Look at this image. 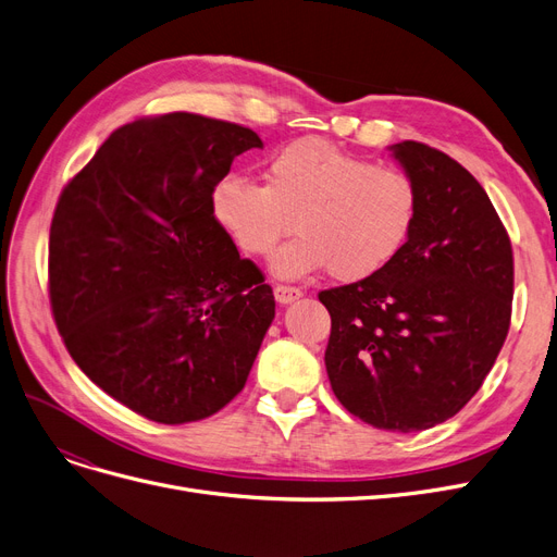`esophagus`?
Instances as JSON below:
<instances>
[{"label":"esophagus","instance_id":"1","mask_svg":"<svg viewBox=\"0 0 557 557\" xmlns=\"http://www.w3.org/2000/svg\"><path fill=\"white\" fill-rule=\"evenodd\" d=\"M301 295H304V293L299 290V287H295V285H276V287H274V297H276V301L283 304V306L297 301Z\"/></svg>","mask_w":557,"mask_h":557}]
</instances>
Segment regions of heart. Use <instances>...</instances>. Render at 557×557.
Returning a JSON list of instances; mask_svg holds the SVG:
<instances>
[{
  "instance_id": "obj_1",
  "label": "heart",
  "mask_w": 557,
  "mask_h": 557,
  "mask_svg": "<svg viewBox=\"0 0 557 557\" xmlns=\"http://www.w3.org/2000/svg\"><path fill=\"white\" fill-rule=\"evenodd\" d=\"M264 185L226 175L212 189L216 224L249 256H272L281 278L331 272L366 281L403 253L416 228L420 191L395 166L345 152L322 139H301L278 150L264 169Z\"/></svg>"
}]
</instances>
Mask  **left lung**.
<instances>
[{
    "label": "left lung",
    "mask_w": 557,
    "mask_h": 557,
    "mask_svg": "<svg viewBox=\"0 0 557 557\" xmlns=\"http://www.w3.org/2000/svg\"><path fill=\"white\" fill-rule=\"evenodd\" d=\"M420 191L416 228L386 270L331 287L326 374L341 405L391 432L453 418L507 338L515 258L475 177L418 141L391 146Z\"/></svg>",
    "instance_id": "left-lung-1"
}]
</instances>
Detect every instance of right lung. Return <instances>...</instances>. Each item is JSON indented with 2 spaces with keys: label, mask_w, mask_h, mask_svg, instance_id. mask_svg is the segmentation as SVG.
I'll return each mask as SVG.
<instances>
[{
  "label": "right lung",
  "mask_w": 557,
  "mask_h": 557,
  "mask_svg": "<svg viewBox=\"0 0 557 557\" xmlns=\"http://www.w3.org/2000/svg\"><path fill=\"white\" fill-rule=\"evenodd\" d=\"M253 129L187 111L109 135L63 187L50 226V304L82 372L135 413L203 420L247 384L274 293L212 214Z\"/></svg>",
  "instance_id": "obj_1"
}]
</instances>
